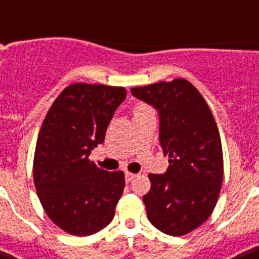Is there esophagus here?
Returning a JSON list of instances; mask_svg holds the SVG:
<instances>
[{"instance_id":"34e87169","label":"esophagus","mask_w":259,"mask_h":259,"mask_svg":"<svg viewBox=\"0 0 259 259\" xmlns=\"http://www.w3.org/2000/svg\"><path fill=\"white\" fill-rule=\"evenodd\" d=\"M134 177H136V175H134V173H130V172H126V173H125V180H126V183H130V181L133 180Z\"/></svg>"}]
</instances>
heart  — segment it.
<instances>
[{"label": "heart", "instance_id": "b5f03b06", "mask_svg": "<svg viewBox=\"0 0 259 259\" xmlns=\"http://www.w3.org/2000/svg\"><path fill=\"white\" fill-rule=\"evenodd\" d=\"M148 110H150L148 106L144 105V103H138V105H136V107H134V114L144 113V111H148Z\"/></svg>", "mask_w": 259, "mask_h": 259}]
</instances>
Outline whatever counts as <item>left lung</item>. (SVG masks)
I'll use <instances>...</instances> for the list:
<instances>
[{"instance_id": "left-lung-1", "label": "left lung", "mask_w": 259, "mask_h": 259, "mask_svg": "<svg viewBox=\"0 0 259 259\" xmlns=\"http://www.w3.org/2000/svg\"><path fill=\"white\" fill-rule=\"evenodd\" d=\"M160 117V148L169 157L164 175L150 173L142 197L148 219L180 237L203 225L217 205L223 181V153L217 122L200 93L185 79L130 90Z\"/></svg>"}]
</instances>
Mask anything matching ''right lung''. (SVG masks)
Masks as SVG:
<instances>
[{"label": "right lung", "mask_w": 259, "mask_h": 259, "mask_svg": "<svg viewBox=\"0 0 259 259\" xmlns=\"http://www.w3.org/2000/svg\"><path fill=\"white\" fill-rule=\"evenodd\" d=\"M123 87L75 83L48 110L38 133L33 180L42 208L66 233L84 237L113 221L125 188L122 170L99 169L89 156L105 141Z\"/></svg>", "instance_id": "obj_1"}]
</instances>
